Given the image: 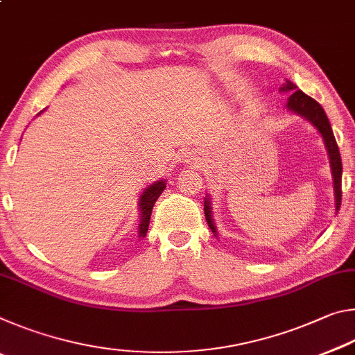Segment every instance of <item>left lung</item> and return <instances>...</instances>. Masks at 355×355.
<instances>
[{"label": "left lung", "mask_w": 355, "mask_h": 355, "mask_svg": "<svg viewBox=\"0 0 355 355\" xmlns=\"http://www.w3.org/2000/svg\"><path fill=\"white\" fill-rule=\"evenodd\" d=\"M282 91H291V95L288 97V107L291 111L300 114V116L307 117L311 123L315 125L318 131L322 135L324 142H326L329 158H330V167H332V177H334V191H335V207L336 211H338L341 207V172H343V167H341V156L338 146H336L335 136L332 133V127H330L329 119L324 112L322 106L318 103L316 100L309 97L307 94L296 89L294 84L286 81V84L282 87ZM205 218L211 232L216 233V228L211 219V209H209V200L205 197Z\"/></svg>", "instance_id": "1"}]
</instances>
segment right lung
I'll use <instances>...</instances> for the list:
<instances>
[{"mask_svg": "<svg viewBox=\"0 0 355 355\" xmlns=\"http://www.w3.org/2000/svg\"><path fill=\"white\" fill-rule=\"evenodd\" d=\"M166 188L164 182H156L155 184L150 186V188L146 189V192L141 196V225H139V233L141 236L144 238L147 235L148 230V224H150V216H152V209L155 202L158 200V197L163 194V191Z\"/></svg>", "mask_w": 355, "mask_h": 355, "instance_id": "obj_1", "label": "right lung"}]
</instances>
